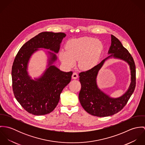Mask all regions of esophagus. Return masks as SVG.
<instances>
[{
  "instance_id": "obj_1",
  "label": "esophagus",
  "mask_w": 145,
  "mask_h": 145,
  "mask_svg": "<svg viewBox=\"0 0 145 145\" xmlns=\"http://www.w3.org/2000/svg\"><path fill=\"white\" fill-rule=\"evenodd\" d=\"M78 77V74L77 72H75L72 74V78L74 79H76Z\"/></svg>"
}]
</instances>
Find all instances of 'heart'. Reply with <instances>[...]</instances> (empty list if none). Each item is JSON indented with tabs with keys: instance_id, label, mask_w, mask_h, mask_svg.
Returning a JSON list of instances; mask_svg holds the SVG:
<instances>
[{
	"instance_id": "obj_1",
	"label": "heart",
	"mask_w": 145,
	"mask_h": 145,
	"mask_svg": "<svg viewBox=\"0 0 145 145\" xmlns=\"http://www.w3.org/2000/svg\"><path fill=\"white\" fill-rule=\"evenodd\" d=\"M103 48L101 42L93 37L72 39L67 43L66 50H61L59 57L69 67H72L79 60V66L83 70L95 66L99 61Z\"/></svg>"
}]
</instances>
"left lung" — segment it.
<instances>
[{
  "label": "left lung",
  "instance_id": "8db88e82",
  "mask_svg": "<svg viewBox=\"0 0 145 145\" xmlns=\"http://www.w3.org/2000/svg\"><path fill=\"white\" fill-rule=\"evenodd\" d=\"M111 46L108 54H111L91 69L79 73L82 88L79 99L84 110L91 115L104 117L114 115L121 111L127 103L136 87V66L133 59L120 41L111 35ZM113 57L124 60L130 65L131 83L128 90L121 97L113 99L99 89L96 84L99 70L108 58Z\"/></svg>",
  "mask_w": 145,
  "mask_h": 145
}]
</instances>
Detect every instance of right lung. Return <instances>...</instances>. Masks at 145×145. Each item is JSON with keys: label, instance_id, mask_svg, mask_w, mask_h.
Listing matches in <instances>:
<instances>
[{"label": "right lung", "instance_id": "right-lung-1", "mask_svg": "<svg viewBox=\"0 0 145 145\" xmlns=\"http://www.w3.org/2000/svg\"><path fill=\"white\" fill-rule=\"evenodd\" d=\"M65 36L62 32H41L25 43L14 59L12 69L13 93L21 106L31 114L42 116L52 112L59 102L62 90L70 82L72 72H63L52 65L57 57L48 52V68L40 78L34 80L27 72L29 60L40 48L58 53Z\"/></svg>", "mask_w": 145, "mask_h": 145}]
</instances>
